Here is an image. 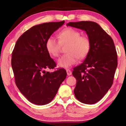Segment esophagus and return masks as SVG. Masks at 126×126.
<instances>
[{
    "instance_id": "34e87169",
    "label": "esophagus",
    "mask_w": 126,
    "mask_h": 126,
    "mask_svg": "<svg viewBox=\"0 0 126 126\" xmlns=\"http://www.w3.org/2000/svg\"><path fill=\"white\" fill-rule=\"evenodd\" d=\"M66 73H67V75L68 76H70L72 74V72L70 70H69V69H66Z\"/></svg>"
}]
</instances>
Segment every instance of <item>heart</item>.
Wrapping results in <instances>:
<instances>
[{
	"label": "heart",
	"instance_id": "obj_1",
	"mask_svg": "<svg viewBox=\"0 0 126 126\" xmlns=\"http://www.w3.org/2000/svg\"><path fill=\"white\" fill-rule=\"evenodd\" d=\"M58 40L54 36H50L45 43V47L51 55L58 57L61 44L67 43L65 47V52L67 53L62 56L58 60V64L61 67H70L77 62V58H84L90 50L89 39L81 36V33L73 28H67L62 30L58 34Z\"/></svg>",
	"mask_w": 126,
	"mask_h": 126
}]
</instances>
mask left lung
I'll return each mask as SVG.
<instances>
[{
  "mask_svg": "<svg viewBox=\"0 0 126 126\" xmlns=\"http://www.w3.org/2000/svg\"><path fill=\"white\" fill-rule=\"evenodd\" d=\"M67 26L84 30L90 47L81 64L73 69L76 79V98L85 104H94L101 100L113 83L117 65V56L111 37L95 22H69Z\"/></svg>",
  "mask_w": 126,
  "mask_h": 126,
  "instance_id": "8db88e82",
  "label": "left lung"
}]
</instances>
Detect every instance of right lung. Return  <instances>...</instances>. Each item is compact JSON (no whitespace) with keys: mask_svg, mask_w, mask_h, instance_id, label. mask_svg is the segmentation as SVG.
<instances>
[{"mask_svg":"<svg viewBox=\"0 0 126 126\" xmlns=\"http://www.w3.org/2000/svg\"><path fill=\"white\" fill-rule=\"evenodd\" d=\"M64 22L45 23L32 26L18 38L12 51L11 65L16 84L30 102L37 105L49 103L66 77L63 68L52 73L45 71L56 66L45 43Z\"/></svg>","mask_w":126,"mask_h":126,"instance_id":"obj_1","label":"right lung"}]
</instances>
